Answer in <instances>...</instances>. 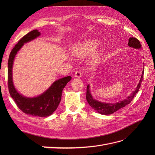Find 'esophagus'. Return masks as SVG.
Instances as JSON below:
<instances>
[{
    "label": "esophagus",
    "mask_w": 155,
    "mask_h": 155,
    "mask_svg": "<svg viewBox=\"0 0 155 155\" xmlns=\"http://www.w3.org/2000/svg\"><path fill=\"white\" fill-rule=\"evenodd\" d=\"M81 75H82V73L79 71V70H78V71H76V72H75V74H74V77L76 78H81Z\"/></svg>",
    "instance_id": "1"
}]
</instances>
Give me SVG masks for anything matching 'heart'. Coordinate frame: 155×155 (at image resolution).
<instances>
[{
  "instance_id": "1",
  "label": "heart",
  "mask_w": 155,
  "mask_h": 155,
  "mask_svg": "<svg viewBox=\"0 0 155 155\" xmlns=\"http://www.w3.org/2000/svg\"><path fill=\"white\" fill-rule=\"evenodd\" d=\"M99 44V41L95 39L85 41L75 46L73 48L72 53L78 58L87 57V56L91 55L96 50ZM103 50L100 49L92 55L91 58L90 59V61H89L91 66L95 67L100 62Z\"/></svg>"
}]
</instances>
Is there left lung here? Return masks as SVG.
I'll return each instance as SVG.
<instances>
[{
    "instance_id": "left-lung-1",
    "label": "left lung",
    "mask_w": 155,
    "mask_h": 155,
    "mask_svg": "<svg viewBox=\"0 0 155 155\" xmlns=\"http://www.w3.org/2000/svg\"><path fill=\"white\" fill-rule=\"evenodd\" d=\"M128 41H129L128 46H130V47L133 48L137 50L142 48V45L140 44V41L137 38H135V37H130ZM143 72H144V65L143 66L141 78H140L138 85L135 88V90L131 93V94L130 96L127 97L125 99L116 103H105V102L100 101L94 99V98L93 97L91 92V86L90 85H88L87 87L86 98L88 104L91 105L92 109L95 110L97 112H98V113H100L101 114H104V115L111 114L112 113H114V112H115L116 111L121 109V108L125 107L127 105L129 104L132 101L135 95L137 94V93L138 92L139 88L140 87V85H141L142 79H143Z\"/></svg>"
}]
</instances>
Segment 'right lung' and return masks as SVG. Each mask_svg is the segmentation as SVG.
I'll return each instance as SVG.
<instances>
[{
    "label": "right lung",
    "instance_id": "obj_1",
    "mask_svg": "<svg viewBox=\"0 0 155 155\" xmlns=\"http://www.w3.org/2000/svg\"><path fill=\"white\" fill-rule=\"evenodd\" d=\"M41 35V33L34 30L25 35L13 48L9 56L8 63V89L11 97L17 107L24 113L34 116L46 117L53 114L57 109L61 100L63 88L71 80L72 77L67 76L55 80L46 90L35 97H26L17 91L13 81V65L15 55L24 44L35 39Z\"/></svg>",
    "mask_w": 155,
    "mask_h": 155
}]
</instances>
